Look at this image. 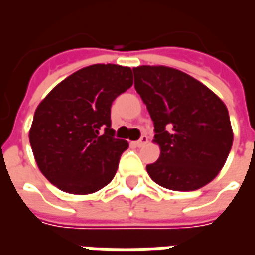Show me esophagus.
Segmentation results:
<instances>
[{
  "instance_id": "obj_1",
  "label": "esophagus",
  "mask_w": 255,
  "mask_h": 255,
  "mask_svg": "<svg viewBox=\"0 0 255 255\" xmlns=\"http://www.w3.org/2000/svg\"><path fill=\"white\" fill-rule=\"evenodd\" d=\"M147 142H149V139H147V136H146V135H142L139 140H136V142H133V144H135L136 147H142V146L147 143Z\"/></svg>"
}]
</instances>
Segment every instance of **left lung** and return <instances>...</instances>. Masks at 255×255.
Returning a JSON list of instances; mask_svg holds the SVG:
<instances>
[{
  "label": "left lung",
  "instance_id": "obj_1",
  "mask_svg": "<svg viewBox=\"0 0 255 255\" xmlns=\"http://www.w3.org/2000/svg\"><path fill=\"white\" fill-rule=\"evenodd\" d=\"M135 90L154 123L160 158L146 166L157 184L194 191L219 175L234 140L224 102L197 79L169 67L133 68Z\"/></svg>",
  "mask_w": 255,
  "mask_h": 255
}]
</instances>
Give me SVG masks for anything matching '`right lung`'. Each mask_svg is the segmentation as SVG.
Listing matches in <instances>:
<instances>
[{
    "label": "right lung",
    "mask_w": 255,
    "mask_h": 255,
    "mask_svg": "<svg viewBox=\"0 0 255 255\" xmlns=\"http://www.w3.org/2000/svg\"><path fill=\"white\" fill-rule=\"evenodd\" d=\"M131 86V68L95 64L64 79L38 105L30 143L52 184L69 194H91L112 182L128 143L115 138L111 106Z\"/></svg>",
    "instance_id": "1"
}]
</instances>
